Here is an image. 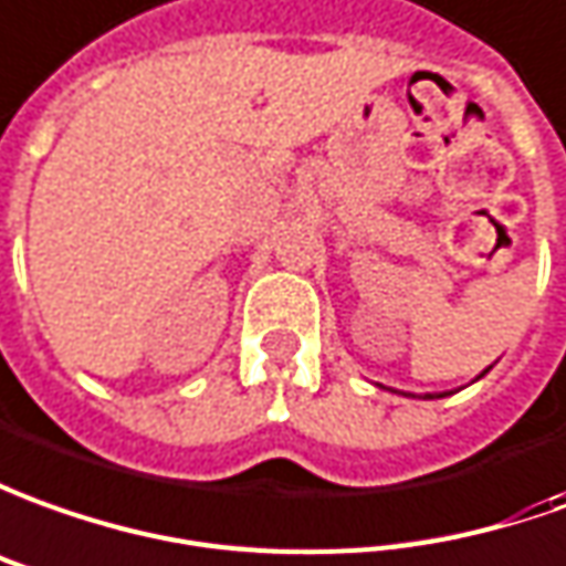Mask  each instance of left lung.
<instances>
[{"mask_svg":"<svg viewBox=\"0 0 566 566\" xmlns=\"http://www.w3.org/2000/svg\"><path fill=\"white\" fill-rule=\"evenodd\" d=\"M486 369H490V366H486ZM486 369H484V373H486ZM484 373H481V376H484ZM481 376H478V379H481ZM424 397H428V400H434V397H447V395H424Z\"/></svg>","mask_w":566,"mask_h":566,"instance_id":"1","label":"left lung"}]
</instances>
